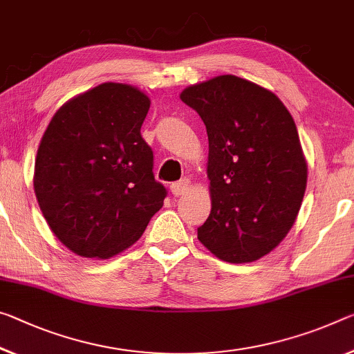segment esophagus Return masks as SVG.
I'll return each mask as SVG.
<instances>
[{
	"mask_svg": "<svg viewBox=\"0 0 354 354\" xmlns=\"http://www.w3.org/2000/svg\"><path fill=\"white\" fill-rule=\"evenodd\" d=\"M170 189H171V194L175 195V197H181V195L186 194L187 190L190 189V181H189V179H181V181L173 183Z\"/></svg>",
	"mask_w": 354,
	"mask_h": 354,
	"instance_id": "34e87169",
	"label": "esophagus"
}]
</instances>
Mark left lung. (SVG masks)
I'll return each instance as SVG.
<instances>
[{"label": "left lung", "mask_w": 354, "mask_h": 354, "mask_svg": "<svg viewBox=\"0 0 354 354\" xmlns=\"http://www.w3.org/2000/svg\"><path fill=\"white\" fill-rule=\"evenodd\" d=\"M206 126L211 214L198 239L217 258L250 263L282 243L307 186L298 129L276 94L218 75L179 94Z\"/></svg>", "instance_id": "left-lung-1"}]
</instances>
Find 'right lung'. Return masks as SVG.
I'll return each instance as SVG.
<instances>
[{
    "instance_id": "1",
    "label": "right lung",
    "mask_w": 354,
    "mask_h": 354,
    "mask_svg": "<svg viewBox=\"0 0 354 354\" xmlns=\"http://www.w3.org/2000/svg\"><path fill=\"white\" fill-rule=\"evenodd\" d=\"M149 104L138 88L106 82L67 100L44 132L35 194L50 230L77 255H118L164 206L140 133Z\"/></svg>"
}]
</instances>
